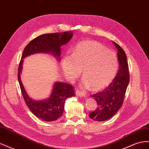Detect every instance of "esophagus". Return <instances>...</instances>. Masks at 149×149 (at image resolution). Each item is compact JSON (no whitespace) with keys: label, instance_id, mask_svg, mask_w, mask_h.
<instances>
[{"label":"esophagus","instance_id":"34e87169","mask_svg":"<svg viewBox=\"0 0 149 149\" xmlns=\"http://www.w3.org/2000/svg\"><path fill=\"white\" fill-rule=\"evenodd\" d=\"M76 95L80 97H85V93L83 91H81V90L78 89L76 91Z\"/></svg>","mask_w":149,"mask_h":149}]
</instances>
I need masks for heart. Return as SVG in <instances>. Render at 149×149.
<instances>
[{
  "label": "heart",
  "instance_id": "1",
  "mask_svg": "<svg viewBox=\"0 0 149 149\" xmlns=\"http://www.w3.org/2000/svg\"><path fill=\"white\" fill-rule=\"evenodd\" d=\"M117 54L101 43L83 41L74 48L72 55L62 60V68L67 79L74 81L82 71L84 87L90 86L93 90L106 87L114 79L119 68Z\"/></svg>",
  "mask_w": 149,
  "mask_h": 149
}]
</instances>
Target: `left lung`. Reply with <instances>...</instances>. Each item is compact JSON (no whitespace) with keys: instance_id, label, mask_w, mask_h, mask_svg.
<instances>
[{"instance_id":"8db88e82","label":"left lung","mask_w":149,"mask_h":149,"mask_svg":"<svg viewBox=\"0 0 149 149\" xmlns=\"http://www.w3.org/2000/svg\"><path fill=\"white\" fill-rule=\"evenodd\" d=\"M118 49L119 71L111 83L101 91L91 95L97 102L96 109L89 114L90 118L104 121L111 118L123 105L129 82V66L125 53L118 43L113 42Z\"/></svg>"}]
</instances>
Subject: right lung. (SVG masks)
<instances>
[{
	"label": "right lung",
	"instance_id": "1",
	"mask_svg": "<svg viewBox=\"0 0 149 149\" xmlns=\"http://www.w3.org/2000/svg\"><path fill=\"white\" fill-rule=\"evenodd\" d=\"M73 37L71 31L62 33H47L36 37L25 47L18 69V80L22 96L26 106L37 118L45 121L55 120L61 117L64 111L65 102L67 98L75 95L73 86L65 83H55L52 94L49 99L44 101H34L26 94L20 79L23 58L31 54L39 52L52 53L59 60L60 47L68 42Z\"/></svg>",
	"mask_w": 149,
	"mask_h": 149
}]
</instances>
